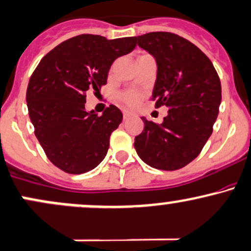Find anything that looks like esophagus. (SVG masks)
I'll return each mask as SVG.
<instances>
[{"label":"esophagus","instance_id":"1","mask_svg":"<svg viewBox=\"0 0 251 251\" xmlns=\"http://www.w3.org/2000/svg\"><path fill=\"white\" fill-rule=\"evenodd\" d=\"M133 115H134V113L128 112V111H124V119H125V120H127L128 118L133 117Z\"/></svg>","mask_w":251,"mask_h":251}]
</instances>
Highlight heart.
Instances as JSON below:
<instances>
[{
	"instance_id": "heart-1",
	"label": "heart",
	"mask_w": 251,
	"mask_h": 251,
	"mask_svg": "<svg viewBox=\"0 0 251 251\" xmlns=\"http://www.w3.org/2000/svg\"><path fill=\"white\" fill-rule=\"evenodd\" d=\"M121 100L124 101L126 104H128V106H137V104L139 103V100H140V95L138 93H133V92H130V93H125V94L121 95Z\"/></svg>"
}]
</instances>
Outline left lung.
Wrapping results in <instances>:
<instances>
[{
    "label": "left lung",
    "mask_w": 251,
    "mask_h": 251,
    "mask_svg": "<svg viewBox=\"0 0 251 251\" xmlns=\"http://www.w3.org/2000/svg\"><path fill=\"white\" fill-rule=\"evenodd\" d=\"M156 60L152 99L169 111L163 123L144 121L134 149L148 166L176 170L191 163L212 134L222 101V85L208 57L194 44L169 32L136 37Z\"/></svg>",
    "instance_id": "left-lung-1"
}]
</instances>
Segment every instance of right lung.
Masks as SVG:
<instances>
[{"instance_id": "obj_1", "label": "right lung", "mask_w": 251, "mask_h": 251, "mask_svg": "<svg viewBox=\"0 0 251 251\" xmlns=\"http://www.w3.org/2000/svg\"><path fill=\"white\" fill-rule=\"evenodd\" d=\"M136 45V37L77 35L51 50L33 73L26 94L29 118L46 156L63 172L83 174L106 157L123 113L113 104L100 117L85 111V93L106 84L113 62Z\"/></svg>"}]
</instances>
